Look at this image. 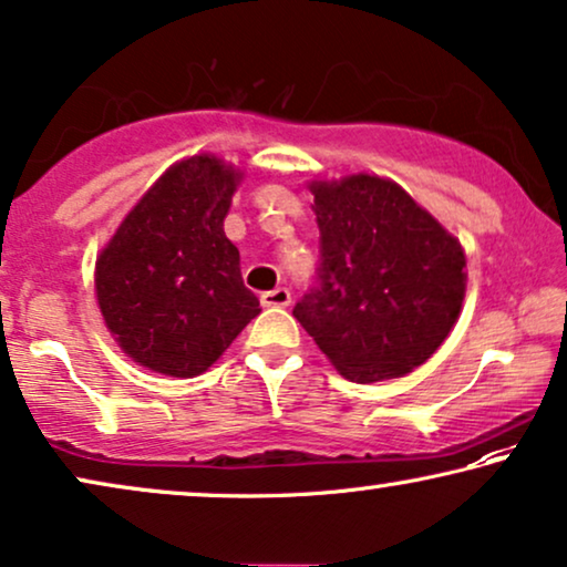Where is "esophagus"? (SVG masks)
Here are the masks:
<instances>
[{
	"mask_svg": "<svg viewBox=\"0 0 567 567\" xmlns=\"http://www.w3.org/2000/svg\"><path fill=\"white\" fill-rule=\"evenodd\" d=\"M290 290L287 287H275V290H267L265 295H261V306L267 308H285L290 306Z\"/></svg>",
	"mask_w": 567,
	"mask_h": 567,
	"instance_id": "34e87169",
	"label": "esophagus"
}]
</instances>
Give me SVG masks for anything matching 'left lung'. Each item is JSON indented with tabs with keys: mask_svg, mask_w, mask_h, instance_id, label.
<instances>
[{
	"mask_svg": "<svg viewBox=\"0 0 567 567\" xmlns=\"http://www.w3.org/2000/svg\"><path fill=\"white\" fill-rule=\"evenodd\" d=\"M321 287L292 316L352 382L403 378L462 313L465 249L398 182L380 174L310 179Z\"/></svg>",
	"mask_w": 567,
	"mask_h": 567,
	"instance_id": "left-lung-1",
	"label": "left lung"
}]
</instances>
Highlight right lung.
Segmentation results:
<instances>
[{"label": "right lung", "mask_w": 567, "mask_h": 567, "mask_svg": "<svg viewBox=\"0 0 567 567\" xmlns=\"http://www.w3.org/2000/svg\"><path fill=\"white\" fill-rule=\"evenodd\" d=\"M244 169L215 154L174 162L102 246L94 295L117 347L169 378L210 370L261 313L223 230Z\"/></svg>", "instance_id": "obj_1"}]
</instances>
